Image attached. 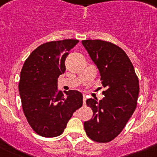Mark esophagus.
<instances>
[{"label": "esophagus", "instance_id": "obj_1", "mask_svg": "<svg viewBox=\"0 0 157 157\" xmlns=\"http://www.w3.org/2000/svg\"><path fill=\"white\" fill-rule=\"evenodd\" d=\"M86 96L83 94V105H86Z\"/></svg>", "mask_w": 157, "mask_h": 157}]
</instances>
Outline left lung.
Instances as JSON below:
<instances>
[{"mask_svg": "<svg viewBox=\"0 0 157 157\" xmlns=\"http://www.w3.org/2000/svg\"><path fill=\"white\" fill-rule=\"evenodd\" d=\"M93 61L99 69L105 88L103 100H86L93 117L84 123L91 140L106 143L121 133L134 113L138 103L139 82L134 66L126 52L109 41H82Z\"/></svg>", "mask_w": 157, "mask_h": 157, "instance_id": "1", "label": "left lung"}]
</instances>
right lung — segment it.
I'll return each mask as SVG.
<instances>
[{
	"instance_id": "obj_1",
	"label": "right lung",
	"mask_w": 157,
	"mask_h": 157,
	"mask_svg": "<svg viewBox=\"0 0 157 157\" xmlns=\"http://www.w3.org/2000/svg\"><path fill=\"white\" fill-rule=\"evenodd\" d=\"M78 40L64 39L44 43L35 48L23 63L19 91L23 113L38 135H60L77 109L82 106L78 90H59L57 78L66 70L65 59Z\"/></svg>"
}]
</instances>
